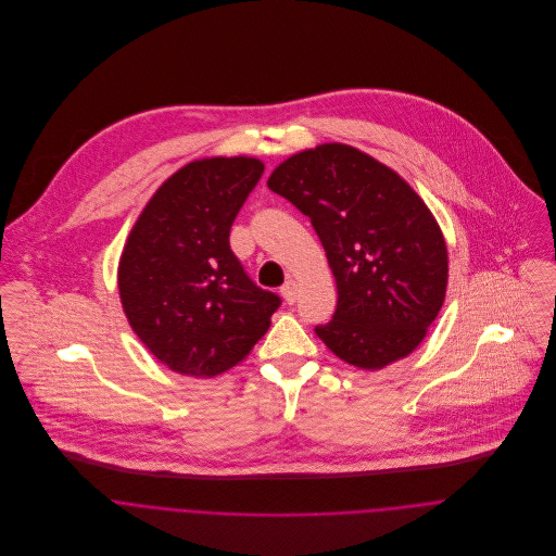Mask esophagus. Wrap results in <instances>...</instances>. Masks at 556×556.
I'll use <instances>...</instances> for the list:
<instances>
[{
	"mask_svg": "<svg viewBox=\"0 0 556 556\" xmlns=\"http://www.w3.org/2000/svg\"><path fill=\"white\" fill-rule=\"evenodd\" d=\"M280 293H282V298H285L287 304H293V302L298 300V282H295V280H287L285 287L280 289Z\"/></svg>",
	"mask_w": 556,
	"mask_h": 556,
	"instance_id": "esophagus-1",
	"label": "esophagus"
}]
</instances>
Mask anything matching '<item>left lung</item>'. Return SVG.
Wrapping results in <instances>:
<instances>
[{
    "label": "left lung",
    "instance_id": "1",
    "mask_svg": "<svg viewBox=\"0 0 556 556\" xmlns=\"http://www.w3.org/2000/svg\"><path fill=\"white\" fill-rule=\"evenodd\" d=\"M267 188L311 218L338 304L317 336L342 362L381 370L410 355L447 291V245L421 197L383 162L323 143L280 162Z\"/></svg>",
    "mask_w": 556,
    "mask_h": 556
}]
</instances>
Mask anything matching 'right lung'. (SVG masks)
<instances>
[{"instance_id": "right-lung-1", "label": "right lung", "mask_w": 556, "mask_h": 556, "mask_svg": "<svg viewBox=\"0 0 556 556\" xmlns=\"http://www.w3.org/2000/svg\"><path fill=\"white\" fill-rule=\"evenodd\" d=\"M263 168L250 156L188 162L154 192L126 239L117 267L122 308L173 372L210 379L238 366L280 306L248 278L229 245Z\"/></svg>"}]
</instances>
